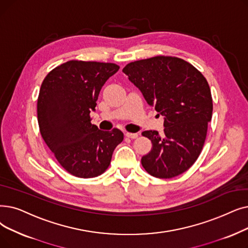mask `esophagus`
Instances as JSON below:
<instances>
[{
  "label": "esophagus",
  "mask_w": 248,
  "mask_h": 248,
  "mask_svg": "<svg viewBox=\"0 0 248 248\" xmlns=\"http://www.w3.org/2000/svg\"><path fill=\"white\" fill-rule=\"evenodd\" d=\"M125 136H126L127 138H130V139H136V138H138V134H137V133H125Z\"/></svg>",
  "instance_id": "esophagus-1"
}]
</instances>
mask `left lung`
Instances as JSON below:
<instances>
[{"instance_id":"8db88e82","label":"left lung","mask_w":248,"mask_h":248,"mask_svg":"<svg viewBox=\"0 0 248 248\" xmlns=\"http://www.w3.org/2000/svg\"><path fill=\"white\" fill-rule=\"evenodd\" d=\"M123 72L147 103L164 116V134L142 133L152 149L142 157L145 170L157 178H172L189 169L200 156L212 120L210 86L191 63L158 56L127 63ZM158 114V115H159Z\"/></svg>"}]
</instances>
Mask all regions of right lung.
<instances>
[{"mask_svg": "<svg viewBox=\"0 0 248 248\" xmlns=\"http://www.w3.org/2000/svg\"><path fill=\"white\" fill-rule=\"evenodd\" d=\"M118 69L112 62L74 60L51 70L41 84L37 99L41 137L74 176L102 174L115 147L123 142L122 131H101L90 118L102 86Z\"/></svg>", "mask_w": 248, "mask_h": 248, "instance_id": "obj_1", "label": "right lung"}]
</instances>
